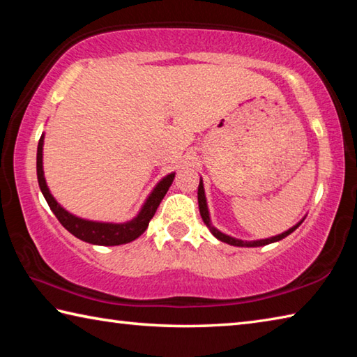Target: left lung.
Instances as JSON below:
<instances>
[{
    "label": "left lung",
    "mask_w": 357,
    "mask_h": 357,
    "mask_svg": "<svg viewBox=\"0 0 357 357\" xmlns=\"http://www.w3.org/2000/svg\"><path fill=\"white\" fill-rule=\"evenodd\" d=\"M198 208H200V214H202V219L203 222L206 223V227L209 228V231L214 234V236L222 241V243H227L229 245H238V247H261V245H268L271 243H277V241H280L283 238H287L288 234H291L296 228H298L302 220L299 223H296V225L293 228L287 229L285 233L282 234H277V236H273V238H268V239H259V241H241V239H236V238H231L228 236V234H223L222 231H219V229L214 228L213 225H211V219H209V211H208V204H206V197H204V189H203V181L200 179V185H198Z\"/></svg>",
    "instance_id": "8db88e82"
}]
</instances>
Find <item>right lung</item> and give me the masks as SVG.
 <instances>
[{
    "mask_svg": "<svg viewBox=\"0 0 357 357\" xmlns=\"http://www.w3.org/2000/svg\"><path fill=\"white\" fill-rule=\"evenodd\" d=\"M42 146H44V134L39 138L38 144V162H36V168H38V181L42 193H44L48 206L53 211V214L56 215L59 223L68 229L69 233L74 234L75 238L84 241V243L96 244V245H121L128 244L130 241L137 239L140 234L144 233V229L148 228L149 220L153 219L157 208H159L160 202L164 200L165 193L170 189V185L174 179V173L168 174L159 184L155 185V189L149 193L146 203L143 204V208L135 219H132L126 223H102V222H91L84 220L80 217L72 215L64 208L58 204V202L53 198V195L48 190L44 170H42Z\"/></svg>",
    "mask_w": 357,
    "mask_h": 357,
    "instance_id": "obj_1",
    "label": "right lung"
}]
</instances>
